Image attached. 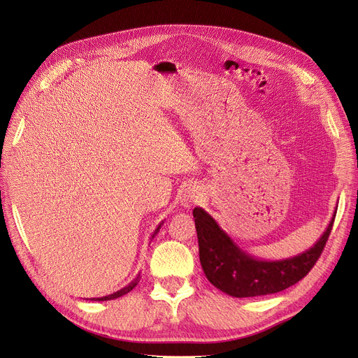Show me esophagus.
<instances>
[{
    "label": "esophagus",
    "mask_w": 358,
    "mask_h": 358,
    "mask_svg": "<svg viewBox=\"0 0 358 358\" xmlns=\"http://www.w3.org/2000/svg\"><path fill=\"white\" fill-rule=\"evenodd\" d=\"M201 200V191L196 187H188L182 191L180 194V203L183 206H187V208H189V206L196 204Z\"/></svg>",
    "instance_id": "1"
}]
</instances>
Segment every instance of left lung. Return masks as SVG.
Wrapping results in <instances>:
<instances>
[{
  "mask_svg": "<svg viewBox=\"0 0 358 358\" xmlns=\"http://www.w3.org/2000/svg\"><path fill=\"white\" fill-rule=\"evenodd\" d=\"M192 215L196 218L200 263L206 278L225 294L242 299L275 294L305 278L327 243L336 210L315 245L296 257L276 262L259 259L245 252L204 209L196 208Z\"/></svg>",
  "mask_w": 358,
  "mask_h": 358,
  "instance_id": "obj_1",
  "label": "left lung"
}]
</instances>
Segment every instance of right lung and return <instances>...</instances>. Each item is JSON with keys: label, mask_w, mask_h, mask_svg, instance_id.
Here are the masks:
<instances>
[{"label": "right lung", "mask_w": 358, "mask_h": 358, "mask_svg": "<svg viewBox=\"0 0 358 358\" xmlns=\"http://www.w3.org/2000/svg\"><path fill=\"white\" fill-rule=\"evenodd\" d=\"M161 225H162V222L157 227V230L154 231V234H152V237H150V239H154L155 237V234L159 231V229H161ZM138 280H140V275H137L136 276V279H133L131 282H129L127 287H124V288H121L119 291H116V292H113V294H109V296H104V297H96V299H91V300H94V301H106V300H113V299H117V297H121V296H124V294H127V292H129L131 291L137 284H138Z\"/></svg>", "instance_id": "add662e5"}]
</instances>
